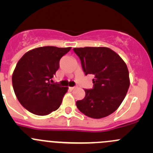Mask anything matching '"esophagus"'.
Returning <instances> with one entry per match:
<instances>
[{
    "instance_id": "esophagus-1",
    "label": "esophagus",
    "mask_w": 153,
    "mask_h": 153,
    "mask_svg": "<svg viewBox=\"0 0 153 153\" xmlns=\"http://www.w3.org/2000/svg\"><path fill=\"white\" fill-rule=\"evenodd\" d=\"M76 88V86H73V87H69V89H70V90H74V89H75Z\"/></svg>"
}]
</instances>
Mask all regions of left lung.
<instances>
[{
  "label": "left lung",
  "mask_w": 153,
  "mask_h": 153,
  "mask_svg": "<svg viewBox=\"0 0 153 153\" xmlns=\"http://www.w3.org/2000/svg\"><path fill=\"white\" fill-rule=\"evenodd\" d=\"M85 75H94L93 88L84 89V99L76 102L86 116L102 118L115 112L124 101L129 86L126 64L115 52L107 47L74 48Z\"/></svg>",
  "instance_id": "8db88e82"
}]
</instances>
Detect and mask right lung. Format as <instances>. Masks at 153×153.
Returning a JSON list of instances; mask_svg holds the SVG:
<instances>
[{
	"label": "right lung",
	"mask_w": 153,
	"mask_h": 153,
	"mask_svg": "<svg viewBox=\"0 0 153 153\" xmlns=\"http://www.w3.org/2000/svg\"><path fill=\"white\" fill-rule=\"evenodd\" d=\"M71 47H43L31 49L18 61L12 74L14 92L21 104L37 115L57 110L67 92V86L52 84L61 57Z\"/></svg>",
	"instance_id": "right-lung-1"
}]
</instances>
